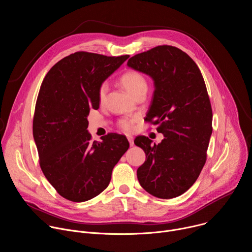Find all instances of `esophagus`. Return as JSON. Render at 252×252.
<instances>
[{
    "label": "esophagus",
    "instance_id": "obj_1",
    "mask_svg": "<svg viewBox=\"0 0 252 252\" xmlns=\"http://www.w3.org/2000/svg\"><path fill=\"white\" fill-rule=\"evenodd\" d=\"M127 140L129 142V146L130 147H132L134 145V143H133V137L131 135H127Z\"/></svg>",
    "mask_w": 252,
    "mask_h": 252
}]
</instances>
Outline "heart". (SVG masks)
<instances>
[{
	"instance_id": "obj_1",
	"label": "heart",
	"mask_w": 252,
	"mask_h": 252,
	"mask_svg": "<svg viewBox=\"0 0 252 252\" xmlns=\"http://www.w3.org/2000/svg\"><path fill=\"white\" fill-rule=\"evenodd\" d=\"M120 83L124 87V89L132 96H135L137 94L141 92H147L148 90L147 79L141 73L134 69L126 70L120 78ZM106 92H107L106 85L105 84L100 85L97 92V96L99 101H102L105 98ZM133 124H134L133 119H123L119 121L118 126L120 127V129H122L125 132H130L133 128Z\"/></svg>"
}]
</instances>
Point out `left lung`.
Listing matches in <instances>:
<instances>
[{"label": "left lung", "instance_id": "1", "mask_svg": "<svg viewBox=\"0 0 252 252\" xmlns=\"http://www.w3.org/2000/svg\"><path fill=\"white\" fill-rule=\"evenodd\" d=\"M127 65L153 78L146 121L164 135L158 145L145 135L134 139L147 155L138 182L154 196L176 197L195 183L207 158L212 110L201 71L187 53L167 45L131 57Z\"/></svg>", "mask_w": 252, "mask_h": 252}]
</instances>
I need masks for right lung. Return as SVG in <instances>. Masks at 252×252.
I'll return each instance as SVG.
<instances>
[{
	"instance_id": "add662e5",
	"label": "right lung",
	"mask_w": 252,
	"mask_h": 252,
	"mask_svg": "<svg viewBox=\"0 0 252 252\" xmlns=\"http://www.w3.org/2000/svg\"><path fill=\"white\" fill-rule=\"evenodd\" d=\"M128 57L76 52L53 65L41 85L33 139L43 173L67 200L83 202L102 192L129 148L125 135L113 132L92 142L87 129L90 111L98 109L101 83Z\"/></svg>"
}]
</instances>
